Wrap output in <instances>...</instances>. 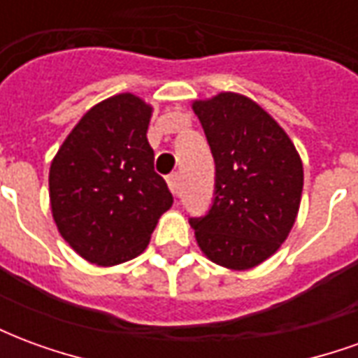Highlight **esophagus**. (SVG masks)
<instances>
[{"mask_svg":"<svg viewBox=\"0 0 358 358\" xmlns=\"http://www.w3.org/2000/svg\"><path fill=\"white\" fill-rule=\"evenodd\" d=\"M166 182H169V187H171L172 194L180 195V174H178V172L171 174V176L166 178Z\"/></svg>","mask_w":358,"mask_h":358,"instance_id":"obj_1","label":"esophagus"}]
</instances>
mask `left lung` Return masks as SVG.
<instances>
[{"label": "left lung", "mask_w": 358, "mask_h": 358, "mask_svg": "<svg viewBox=\"0 0 358 358\" xmlns=\"http://www.w3.org/2000/svg\"><path fill=\"white\" fill-rule=\"evenodd\" d=\"M217 164L209 215L192 218L197 245L213 263L249 270L276 253L292 232L303 192L297 149L268 113L245 95L195 99Z\"/></svg>", "instance_id": "1"}]
</instances>
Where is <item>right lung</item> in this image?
Listing matches in <instances>:
<instances>
[{"instance_id": "obj_1", "label": "right lung", "mask_w": 358, "mask_h": 358, "mask_svg": "<svg viewBox=\"0 0 358 358\" xmlns=\"http://www.w3.org/2000/svg\"><path fill=\"white\" fill-rule=\"evenodd\" d=\"M153 107L134 94L94 105L50 166L51 215L63 240L88 263L115 266L145 251L172 194L153 169Z\"/></svg>"}]
</instances>
